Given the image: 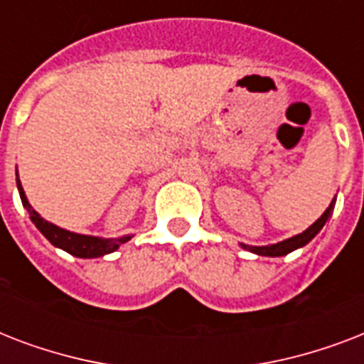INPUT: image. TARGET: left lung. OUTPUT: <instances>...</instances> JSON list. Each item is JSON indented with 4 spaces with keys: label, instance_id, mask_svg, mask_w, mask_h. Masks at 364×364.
<instances>
[{
    "label": "left lung",
    "instance_id": "obj_1",
    "mask_svg": "<svg viewBox=\"0 0 364 364\" xmlns=\"http://www.w3.org/2000/svg\"><path fill=\"white\" fill-rule=\"evenodd\" d=\"M334 204H336V196H334L333 202L328 204V208L325 210V213H323V215L319 217V219H317V221L314 223L311 227H308L304 232L296 234V236H293V238H287V240H283V242L272 243V245H247V243H240V245H242L243 249L251 251V253L260 255V257H283V255L291 253V251H294V249L304 247L306 243H310L311 240L316 238L317 234H319V230L325 227V223L331 219V215H333V210H334Z\"/></svg>",
    "mask_w": 364,
    "mask_h": 364
}]
</instances>
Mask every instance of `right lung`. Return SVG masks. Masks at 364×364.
I'll return each instance as SVG.
<instances>
[{"label":"right lung","mask_w":364,"mask_h":364,"mask_svg":"<svg viewBox=\"0 0 364 364\" xmlns=\"http://www.w3.org/2000/svg\"><path fill=\"white\" fill-rule=\"evenodd\" d=\"M16 187H18L22 205L28 210L31 223L36 225L37 230H39L48 242L53 243L54 247L64 249L65 253L73 255V257H79V259H96V257H104V255L113 253V251H117V249L121 247L122 243L132 240V234H126V236H121V238H100V236L77 234L71 232V230H65V228L56 227L53 223H48L47 219H43V217L31 208L28 198H26L24 188L20 185L18 171H16Z\"/></svg>","instance_id":"right-lung-1"}]
</instances>
